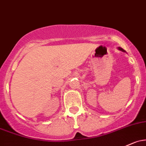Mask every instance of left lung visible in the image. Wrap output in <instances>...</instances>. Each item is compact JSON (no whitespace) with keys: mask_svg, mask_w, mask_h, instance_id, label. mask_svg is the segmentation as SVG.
Returning a JSON list of instances; mask_svg holds the SVG:
<instances>
[{"mask_svg":"<svg viewBox=\"0 0 146 146\" xmlns=\"http://www.w3.org/2000/svg\"><path fill=\"white\" fill-rule=\"evenodd\" d=\"M118 50H120V51H122V52H126V51H125V50H123V49H122V47H118Z\"/></svg>","mask_w":146,"mask_h":146,"instance_id":"1","label":"left lung"}]
</instances>
